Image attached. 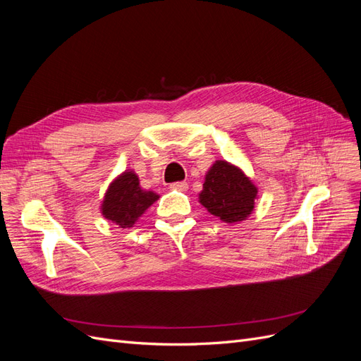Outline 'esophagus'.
<instances>
[{
  "label": "esophagus",
  "mask_w": 361,
  "mask_h": 361,
  "mask_svg": "<svg viewBox=\"0 0 361 361\" xmlns=\"http://www.w3.org/2000/svg\"><path fill=\"white\" fill-rule=\"evenodd\" d=\"M170 188L174 191H187L188 190V183L187 182H174L170 185Z\"/></svg>",
  "instance_id": "esophagus-1"
}]
</instances>
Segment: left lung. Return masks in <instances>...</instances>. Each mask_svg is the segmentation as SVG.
<instances>
[{"mask_svg": "<svg viewBox=\"0 0 361 361\" xmlns=\"http://www.w3.org/2000/svg\"><path fill=\"white\" fill-rule=\"evenodd\" d=\"M257 187L235 164L215 161L204 174L199 202L221 221L241 223L255 211Z\"/></svg>", "mask_w": 361, "mask_h": 361, "instance_id": "obj_1", "label": "left lung"}]
</instances>
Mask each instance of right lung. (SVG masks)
Wrapping results in <instances>:
<instances>
[{
  "instance_id": "right-lung-1",
  "label": "right lung",
  "mask_w": 361,
  "mask_h": 361,
  "mask_svg": "<svg viewBox=\"0 0 361 361\" xmlns=\"http://www.w3.org/2000/svg\"><path fill=\"white\" fill-rule=\"evenodd\" d=\"M158 199L157 192L140 187V179L134 170H125L108 185L101 214L118 228H130Z\"/></svg>"
}]
</instances>
